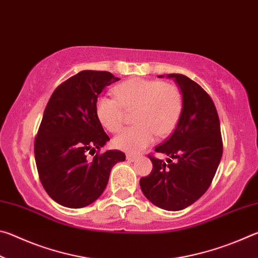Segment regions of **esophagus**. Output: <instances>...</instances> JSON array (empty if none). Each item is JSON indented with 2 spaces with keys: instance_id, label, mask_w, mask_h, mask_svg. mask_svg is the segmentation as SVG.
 I'll return each mask as SVG.
<instances>
[{
  "instance_id": "1",
  "label": "esophagus",
  "mask_w": 258,
  "mask_h": 258,
  "mask_svg": "<svg viewBox=\"0 0 258 258\" xmlns=\"http://www.w3.org/2000/svg\"><path fill=\"white\" fill-rule=\"evenodd\" d=\"M126 159L127 160H130V161H135L138 159V156H135V155H131V154H128L127 156H126Z\"/></svg>"
}]
</instances>
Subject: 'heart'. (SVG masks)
Returning a JSON list of instances; mask_svg holds the SVG:
<instances>
[{
	"mask_svg": "<svg viewBox=\"0 0 258 258\" xmlns=\"http://www.w3.org/2000/svg\"><path fill=\"white\" fill-rule=\"evenodd\" d=\"M116 98L101 95L95 102V112L104 127L118 132L125 121V110L137 109L135 125L125 128L113 140L117 149L138 154L155 141L156 135L167 137L180 119L183 95L180 87L159 80L134 77L117 85Z\"/></svg>",
	"mask_w": 258,
	"mask_h": 258,
	"instance_id": "obj_1",
	"label": "heart"
}]
</instances>
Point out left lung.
<instances>
[{"label":"left lung","instance_id":"8db88e82","mask_svg":"<svg viewBox=\"0 0 258 258\" xmlns=\"http://www.w3.org/2000/svg\"><path fill=\"white\" fill-rule=\"evenodd\" d=\"M180 87L183 108L173 134L149 156L151 173L141 177L143 195L155 206L181 211L202 197L211 185L223 152L220 119L213 100L202 86L182 74H168ZM158 77H164L160 75Z\"/></svg>","mask_w":258,"mask_h":258}]
</instances>
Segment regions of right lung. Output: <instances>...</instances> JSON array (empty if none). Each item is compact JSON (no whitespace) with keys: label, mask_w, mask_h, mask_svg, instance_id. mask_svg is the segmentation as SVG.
I'll list each match as a JSON object with an SVG mask.
<instances>
[{"label":"right lung","mask_w":258,"mask_h":258,"mask_svg":"<svg viewBox=\"0 0 258 258\" xmlns=\"http://www.w3.org/2000/svg\"><path fill=\"white\" fill-rule=\"evenodd\" d=\"M119 81L109 72L83 71L52 93L35 139V161L47 195L69 208L89 206L102 195L119 150L94 155L109 141L95 112L104 87Z\"/></svg>","instance_id":"obj_1"}]
</instances>
